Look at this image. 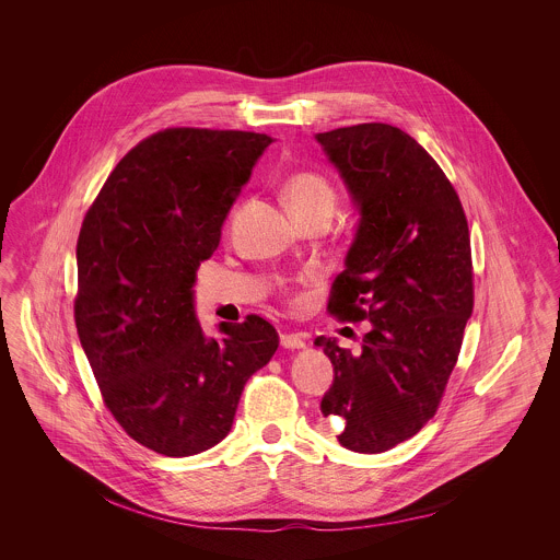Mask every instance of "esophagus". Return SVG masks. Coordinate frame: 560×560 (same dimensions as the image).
<instances>
[{
  "label": "esophagus",
  "mask_w": 560,
  "mask_h": 560,
  "mask_svg": "<svg viewBox=\"0 0 560 560\" xmlns=\"http://www.w3.org/2000/svg\"><path fill=\"white\" fill-rule=\"evenodd\" d=\"M280 345L284 349H302V347H306V338L302 334H282Z\"/></svg>",
  "instance_id": "1"
}]
</instances>
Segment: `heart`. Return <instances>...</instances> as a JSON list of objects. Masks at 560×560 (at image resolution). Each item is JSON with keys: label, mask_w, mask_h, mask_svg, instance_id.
<instances>
[{"label": "heart", "mask_w": 560, "mask_h": 560, "mask_svg": "<svg viewBox=\"0 0 560 560\" xmlns=\"http://www.w3.org/2000/svg\"><path fill=\"white\" fill-rule=\"evenodd\" d=\"M282 194H284L287 207L291 209V213L295 218L313 213V211L334 213L336 200H338L334 185L323 174L313 172V170H302V172L291 174L284 180Z\"/></svg>", "instance_id": "obj_1"}]
</instances>
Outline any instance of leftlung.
<instances>
[{
    "label": "left lung",
    "mask_w": 560,
    "mask_h": 560,
    "mask_svg": "<svg viewBox=\"0 0 560 560\" xmlns=\"http://www.w3.org/2000/svg\"><path fill=\"white\" fill-rule=\"evenodd\" d=\"M360 207V226L327 311L369 320L362 349L315 340L334 364L320 400L338 442L384 453L438 411L475 308L462 200L435 160L399 127L364 122L317 136Z\"/></svg>",
    "instance_id": "obj_1"
}]
</instances>
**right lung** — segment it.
I'll use <instances>...</instances> for the list:
<instances>
[{
  "instance_id": "1",
  "label": "right lung",
  "mask_w": 560,
  "mask_h": 560,
  "mask_svg": "<svg viewBox=\"0 0 560 560\" xmlns=\"http://www.w3.org/2000/svg\"><path fill=\"white\" fill-rule=\"evenodd\" d=\"M273 140L254 131L170 127L136 144L85 211L75 325L105 407L129 438L165 457L215 446L245 382L278 349L247 315L207 338L194 313L200 260Z\"/></svg>"
}]
</instances>
